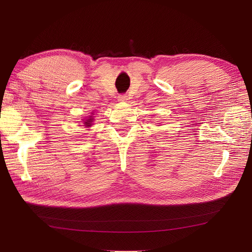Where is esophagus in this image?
Masks as SVG:
<instances>
[{
    "mask_svg": "<svg viewBox=\"0 0 252 252\" xmlns=\"http://www.w3.org/2000/svg\"><path fill=\"white\" fill-rule=\"evenodd\" d=\"M118 100H119L120 102H125V101H127V96H126L125 94H120V95L118 96Z\"/></svg>",
    "mask_w": 252,
    "mask_h": 252,
    "instance_id": "esophagus-1",
    "label": "esophagus"
}]
</instances>
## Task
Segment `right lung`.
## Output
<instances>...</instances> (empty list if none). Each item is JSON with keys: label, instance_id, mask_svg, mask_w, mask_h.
Instances as JSON below:
<instances>
[{"label": "right lung", "instance_id": "1", "mask_svg": "<svg viewBox=\"0 0 252 252\" xmlns=\"http://www.w3.org/2000/svg\"><path fill=\"white\" fill-rule=\"evenodd\" d=\"M91 122H93V120H91V119L87 120V121L85 122V124H86V126H91Z\"/></svg>", "mask_w": 252, "mask_h": 252}]
</instances>
